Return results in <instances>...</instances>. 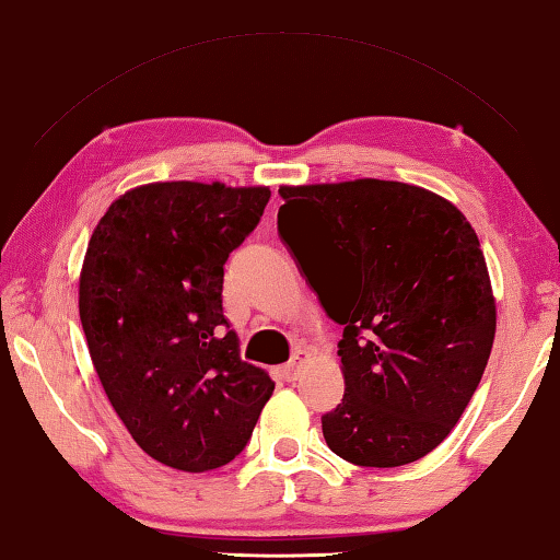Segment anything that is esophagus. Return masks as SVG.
<instances>
[{"instance_id":"1","label":"esophagus","mask_w":560,"mask_h":560,"mask_svg":"<svg viewBox=\"0 0 560 560\" xmlns=\"http://www.w3.org/2000/svg\"><path fill=\"white\" fill-rule=\"evenodd\" d=\"M307 360H310V350L300 347V350H295V354H292V360L285 366H282V377H285L288 382H295L302 362H307Z\"/></svg>"}]
</instances>
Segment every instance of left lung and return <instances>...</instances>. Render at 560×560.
<instances>
[{"instance_id":"left-lung-1","label":"left lung","mask_w":560,"mask_h":560,"mask_svg":"<svg viewBox=\"0 0 560 560\" xmlns=\"http://www.w3.org/2000/svg\"><path fill=\"white\" fill-rule=\"evenodd\" d=\"M278 233L345 327L327 446L392 469L444 442L487 370L497 302L479 237L446 198L399 180L282 186Z\"/></svg>"}]
</instances>
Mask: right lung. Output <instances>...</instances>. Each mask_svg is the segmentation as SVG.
<instances>
[{"label": "right lung", "instance_id": "right-lung-1", "mask_svg": "<svg viewBox=\"0 0 560 560\" xmlns=\"http://www.w3.org/2000/svg\"><path fill=\"white\" fill-rule=\"evenodd\" d=\"M268 200L265 186L149 183L108 206L86 247L91 362L133 442L178 471L233 462L275 389L223 315V265Z\"/></svg>", "mask_w": 560, "mask_h": 560}]
</instances>
